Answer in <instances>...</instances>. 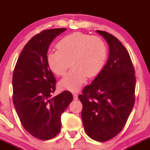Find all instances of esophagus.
Listing matches in <instances>:
<instances>
[{
  "label": "esophagus",
  "mask_w": 150,
  "mask_h": 150,
  "mask_svg": "<svg viewBox=\"0 0 150 150\" xmlns=\"http://www.w3.org/2000/svg\"><path fill=\"white\" fill-rule=\"evenodd\" d=\"M73 99H75V100H77V99H78V96H77V94L76 93H73Z\"/></svg>",
  "instance_id": "obj_1"
}]
</instances>
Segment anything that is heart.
I'll use <instances>...</instances> for the list:
<instances>
[{"label":"heart","mask_w":150,"mask_h":150,"mask_svg":"<svg viewBox=\"0 0 150 150\" xmlns=\"http://www.w3.org/2000/svg\"><path fill=\"white\" fill-rule=\"evenodd\" d=\"M56 48L57 51L47 53L46 63L57 76L64 75L70 65L72 67L59 82L61 88L70 91L80 88L86 77L92 78L99 75L107 56L106 44L101 37L80 32L62 38Z\"/></svg>","instance_id":"heart-1"}]
</instances>
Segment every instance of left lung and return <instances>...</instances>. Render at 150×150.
<instances>
[{"label":"left lung","instance_id":"obj_1","mask_svg":"<svg viewBox=\"0 0 150 150\" xmlns=\"http://www.w3.org/2000/svg\"><path fill=\"white\" fill-rule=\"evenodd\" d=\"M109 45L107 63L78 98L87 135L98 142L116 137L123 130L135 104L136 77L125 46L112 34L97 30Z\"/></svg>","mask_w":150,"mask_h":150}]
</instances>
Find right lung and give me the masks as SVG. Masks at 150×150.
<instances>
[{"mask_svg": "<svg viewBox=\"0 0 150 150\" xmlns=\"http://www.w3.org/2000/svg\"><path fill=\"white\" fill-rule=\"evenodd\" d=\"M65 28L43 30L27 43L13 75V101L22 126L36 138L47 140L61 130V116L73 101L68 91L51 98L56 80L46 63L49 45Z\"/></svg>", "mask_w": 150, "mask_h": 150, "instance_id": "right-lung-1", "label": "right lung"}]
</instances>
